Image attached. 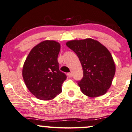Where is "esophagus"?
<instances>
[{
    "label": "esophagus",
    "instance_id": "1",
    "mask_svg": "<svg viewBox=\"0 0 132 132\" xmlns=\"http://www.w3.org/2000/svg\"><path fill=\"white\" fill-rule=\"evenodd\" d=\"M67 75H68V77L69 78L72 77V73H68V74H67Z\"/></svg>",
    "mask_w": 132,
    "mask_h": 132
}]
</instances>
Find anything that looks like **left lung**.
<instances>
[{
  "instance_id": "8db88e82",
  "label": "left lung",
  "mask_w": 132,
  "mask_h": 132,
  "mask_svg": "<svg viewBox=\"0 0 132 132\" xmlns=\"http://www.w3.org/2000/svg\"><path fill=\"white\" fill-rule=\"evenodd\" d=\"M66 44L77 54L82 65L84 75L78 84L82 93L90 97L105 94L116 73V65L109 50L91 38L72 40Z\"/></svg>"
}]
</instances>
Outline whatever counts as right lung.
Listing matches in <instances>:
<instances>
[{"mask_svg": "<svg viewBox=\"0 0 132 132\" xmlns=\"http://www.w3.org/2000/svg\"><path fill=\"white\" fill-rule=\"evenodd\" d=\"M60 45L46 40L35 46L24 63L23 78L27 88L38 99H53L62 92L66 76L59 70L57 57Z\"/></svg>", "mask_w": 132, "mask_h": 132, "instance_id": "1", "label": "right lung"}]
</instances>
